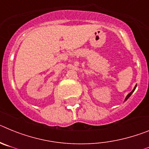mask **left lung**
Segmentation results:
<instances>
[{"mask_svg": "<svg viewBox=\"0 0 149 149\" xmlns=\"http://www.w3.org/2000/svg\"><path fill=\"white\" fill-rule=\"evenodd\" d=\"M136 86H134V89H133V90H132V91H131V93H129V94H128V95H127V96H126V98H125V101H127V99H128V98H129V97H130V96H131V94H132V93H134V90H135V89H136Z\"/></svg>", "mask_w": 149, "mask_h": 149, "instance_id": "left-lung-1", "label": "left lung"}]
</instances>
